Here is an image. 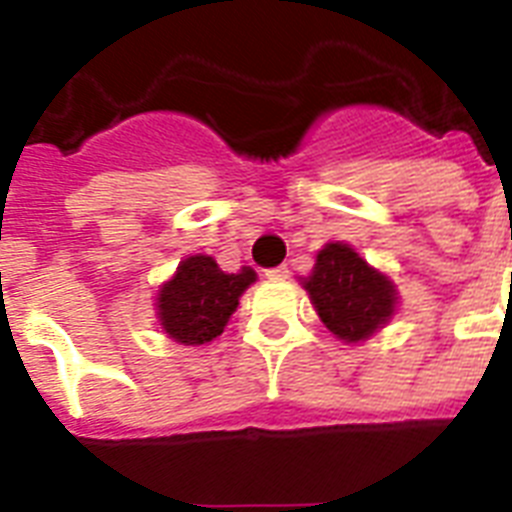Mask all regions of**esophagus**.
Segmentation results:
<instances>
[{"label":"esophagus","mask_w":512,"mask_h":512,"mask_svg":"<svg viewBox=\"0 0 512 512\" xmlns=\"http://www.w3.org/2000/svg\"><path fill=\"white\" fill-rule=\"evenodd\" d=\"M265 279H271V281L289 279V268H287V265H276V268H268V271H265Z\"/></svg>","instance_id":"esophagus-1"}]
</instances>
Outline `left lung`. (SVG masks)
Instances as JSON below:
<instances>
[{
    "mask_svg": "<svg viewBox=\"0 0 512 512\" xmlns=\"http://www.w3.org/2000/svg\"><path fill=\"white\" fill-rule=\"evenodd\" d=\"M300 284L324 327L348 345L369 340L396 316V284L345 241L324 244L311 276H303Z\"/></svg>",
    "mask_w": 512,
    "mask_h": 512,
    "instance_id": "1",
    "label": "left lung"
}]
</instances>
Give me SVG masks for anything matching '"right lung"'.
Listing matches in <instances>:
<instances>
[{
	"label": "right lung",
	"instance_id": "right-lung-1",
	"mask_svg": "<svg viewBox=\"0 0 512 512\" xmlns=\"http://www.w3.org/2000/svg\"><path fill=\"white\" fill-rule=\"evenodd\" d=\"M255 281L257 273L249 265L225 273L215 257H185L156 292L159 327L180 345H207L223 335L225 324L239 308V297Z\"/></svg>",
	"mask_w": 512,
	"mask_h": 512
}]
</instances>
